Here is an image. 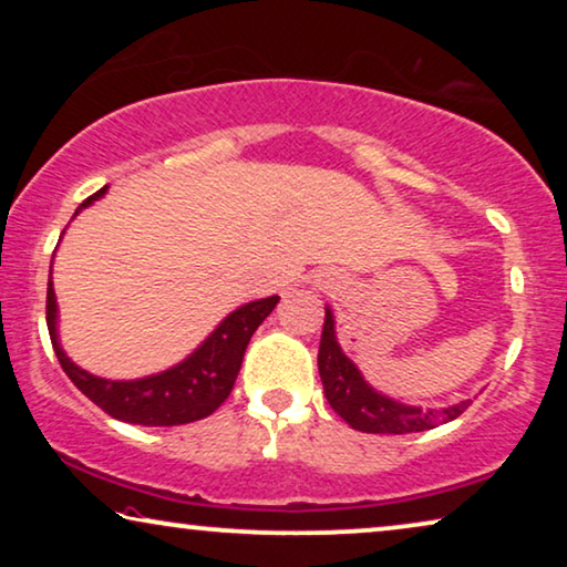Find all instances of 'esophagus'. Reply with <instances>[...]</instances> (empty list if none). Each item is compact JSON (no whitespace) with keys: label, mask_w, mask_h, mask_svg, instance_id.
I'll list each match as a JSON object with an SVG mask.
<instances>
[{"label":"esophagus","mask_w":567,"mask_h":567,"mask_svg":"<svg viewBox=\"0 0 567 567\" xmlns=\"http://www.w3.org/2000/svg\"><path fill=\"white\" fill-rule=\"evenodd\" d=\"M315 284H320V286H336L338 281H336V276H332V274H317V276H315Z\"/></svg>","instance_id":"esophagus-1"}]
</instances>
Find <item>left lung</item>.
<instances>
[{
	"label": "left lung",
	"mask_w": 567,
	"mask_h": 567,
	"mask_svg": "<svg viewBox=\"0 0 567 567\" xmlns=\"http://www.w3.org/2000/svg\"><path fill=\"white\" fill-rule=\"evenodd\" d=\"M317 367H320L324 398H328L330 408L336 410L351 429L363 433L429 431L436 429L441 423L454 421V417H460L464 410L470 408V400H464L441 410H421L415 405H402L398 400L379 394L374 386L363 382L355 363L340 351L336 338V320H332L330 309H324Z\"/></svg>",
	"instance_id": "8db88e82"
}]
</instances>
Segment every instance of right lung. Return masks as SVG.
I'll list each match as a JSON object with an SVG mask.
<instances>
[{
  "mask_svg": "<svg viewBox=\"0 0 567 567\" xmlns=\"http://www.w3.org/2000/svg\"><path fill=\"white\" fill-rule=\"evenodd\" d=\"M105 190L107 185L82 200L76 214L92 200L103 198ZM276 305L278 297H268L235 309L188 359L159 374L131 379V382H113V379L90 374L64 353L56 332V293H53L51 276L49 293H45V322H49V336L61 369L66 371L76 390L97 408H103L107 415L136 425H183L212 415L229 398L239 367H243L245 348Z\"/></svg>",
  "mask_w": 567,
  "mask_h": 567,
  "instance_id": "right-lung-1",
  "label": "right lung"
}]
</instances>
